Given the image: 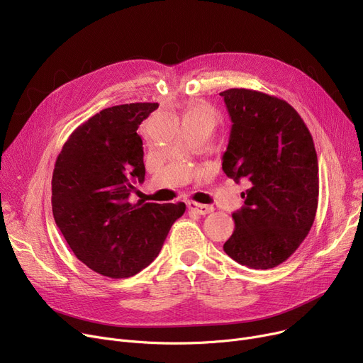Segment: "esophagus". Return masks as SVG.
I'll return each mask as SVG.
<instances>
[{
  "instance_id": "obj_1",
  "label": "esophagus",
  "mask_w": 363,
  "mask_h": 363,
  "mask_svg": "<svg viewBox=\"0 0 363 363\" xmlns=\"http://www.w3.org/2000/svg\"><path fill=\"white\" fill-rule=\"evenodd\" d=\"M188 208L191 212L197 213V215H208L213 212V207L212 206H207V204H200V203H194V201H189L188 203Z\"/></svg>"
}]
</instances>
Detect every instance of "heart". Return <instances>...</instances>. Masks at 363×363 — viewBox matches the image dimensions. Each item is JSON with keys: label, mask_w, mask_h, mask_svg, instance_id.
<instances>
[{"label": "heart", "mask_w": 363, "mask_h": 363, "mask_svg": "<svg viewBox=\"0 0 363 363\" xmlns=\"http://www.w3.org/2000/svg\"><path fill=\"white\" fill-rule=\"evenodd\" d=\"M216 110L206 103H193L185 111V119H207L215 123Z\"/></svg>", "instance_id": "heart-1"}]
</instances>
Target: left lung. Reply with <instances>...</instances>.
<instances>
[{
	"mask_svg": "<svg viewBox=\"0 0 363 363\" xmlns=\"http://www.w3.org/2000/svg\"><path fill=\"white\" fill-rule=\"evenodd\" d=\"M233 128L222 169L250 188L233 213L235 230L225 253L252 269L287 260L313 225L319 175L311 132L287 101L255 89L220 92Z\"/></svg>",
	"mask_w": 363,
	"mask_h": 363,
	"instance_id": "left-lung-1",
	"label": "left lung"
}]
</instances>
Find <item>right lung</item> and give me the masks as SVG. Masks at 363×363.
I'll return each mask as SVG.
<instances>
[{"instance_id": "add662e5", "label": "right lung", "mask_w": 363, "mask_h": 363, "mask_svg": "<svg viewBox=\"0 0 363 363\" xmlns=\"http://www.w3.org/2000/svg\"><path fill=\"white\" fill-rule=\"evenodd\" d=\"M157 103L113 106L76 128L57 156L51 204L66 242L89 269L128 278L155 260L185 204L130 203L144 182L138 126Z\"/></svg>"}]
</instances>
